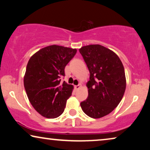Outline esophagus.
<instances>
[{"mask_svg":"<svg viewBox=\"0 0 150 150\" xmlns=\"http://www.w3.org/2000/svg\"><path fill=\"white\" fill-rule=\"evenodd\" d=\"M74 87H75V89H80V88L81 87V85H75V86H74Z\"/></svg>","mask_w":150,"mask_h":150,"instance_id":"obj_1","label":"esophagus"}]
</instances>
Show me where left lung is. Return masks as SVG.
<instances>
[{
	"mask_svg": "<svg viewBox=\"0 0 150 150\" xmlns=\"http://www.w3.org/2000/svg\"><path fill=\"white\" fill-rule=\"evenodd\" d=\"M90 73L88 98L81 103L83 112L98 119L111 112L122 100L126 87L124 67L119 57L100 44L79 49Z\"/></svg>",
	"mask_w": 150,
	"mask_h": 150,
	"instance_id": "left-lung-1",
	"label": "left lung"
}]
</instances>
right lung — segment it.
<instances>
[{
	"label": "right lung",
	"instance_id": "right-lung-1",
	"mask_svg": "<svg viewBox=\"0 0 150 150\" xmlns=\"http://www.w3.org/2000/svg\"><path fill=\"white\" fill-rule=\"evenodd\" d=\"M76 52V48L51 45L40 49L28 60L24 86L33 107L44 117H58L64 111L74 86L62 83L61 78Z\"/></svg>",
	"mask_w": 150,
	"mask_h": 150
}]
</instances>
